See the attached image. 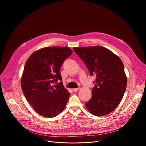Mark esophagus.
<instances>
[{"instance_id":"obj_1","label":"esophagus","mask_w":146,"mask_h":146,"mask_svg":"<svg viewBox=\"0 0 146 146\" xmlns=\"http://www.w3.org/2000/svg\"><path fill=\"white\" fill-rule=\"evenodd\" d=\"M73 92H77L78 90H79V88H74V89H72Z\"/></svg>"}]
</instances>
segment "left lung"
<instances>
[{"label":"left lung","instance_id":"8db88e82","mask_svg":"<svg viewBox=\"0 0 146 146\" xmlns=\"http://www.w3.org/2000/svg\"><path fill=\"white\" fill-rule=\"evenodd\" d=\"M85 64L90 76H96L92 96L85 104L95 116L111 113L121 102L127 87L124 66L115 54L102 46L73 48Z\"/></svg>","mask_w":146,"mask_h":146}]
</instances>
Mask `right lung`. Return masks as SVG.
I'll list each match as a JSON object with an SVG mask.
<instances>
[{"label":"right lung","mask_w":146,"mask_h":146,"mask_svg":"<svg viewBox=\"0 0 146 146\" xmlns=\"http://www.w3.org/2000/svg\"><path fill=\"white\" fill-rule=\"evenodd\" d=\"M68 47H45L34 52L24 66L21 87L27 101L41 116L55 117L70 94L64 88L60 68L72 54Z\"/></svg>","instance_id":"1"}]
</instances>
